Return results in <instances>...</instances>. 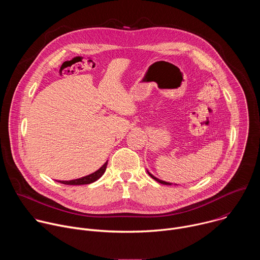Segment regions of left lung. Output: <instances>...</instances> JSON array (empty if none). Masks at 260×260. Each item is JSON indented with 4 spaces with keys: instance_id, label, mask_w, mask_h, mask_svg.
<instances>
[{
    "instance_id": "left-lung-1",
    "label": "left lung",
    "mask_w": 260,
    "mask_h": 260,
    "mask_svg": "<svg viewBox=\"0 0 260 260\" xmlns=\"http://www.w3.org/2000/svg\"><path fill=\"white\" fill-rule=\"evenodd\" d=\"M147 173L149 174V176H150L152 179H154L155 181H157V182H158V183H160V184H164V185H172V183H170V182H166V181H162V180H160V179H158V178L154 177L150 172H148V171H147ZM175 185H177V184H175Z\"/></svg>"
}]
</instances>
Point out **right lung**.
I'll list each match as a JSON object with an SVG mask.
<instances>
[{"mask_svg": "<svg viewBox=\"0 0 260 260\" xmlns=\"http://www.w3.org/2000/svg\"><path fill=\"white\" fill-rule=\"evenodd\" d=\"M107 165H108V160L98 170L95 171L94 173L92 174H89L85 177H82V178H79V179H74V180H70V181H58L59 183L61 184H66V185H84V184H90L94 181H96L98 179H100L105 171H106V168H107Z\"/></svg>", "mask_w": 260, "mask_h": 260, "instance_id": "obj_1", "label": "right lung"}]
</instances>
